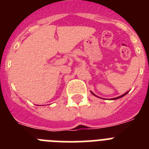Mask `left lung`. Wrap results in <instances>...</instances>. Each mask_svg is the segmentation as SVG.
Listing matches in <instances>:
<instances>
[{
  "mask_svg": "<svg viewBox=\"0 0 149 149\" xmlns=\"http://www.w3.org/2000/svg\"><path fill=\"white\" fill-rule=\"evenodd\" d=\"M128 92H129V91H128ZM128 92H127V93H125V94L122 95H121V96H119V97H117V98H111V100H116V99H118V98H122V97H123V96H125V95H126V94H127V93H128ZM92 94H93V95H95V96H97V95H95V94H94V93H92Z\"/></svg>",
  "mask_w": 149,
  "mask_h": 149,
  "instance_id": "8db88e82",
  "label": "left lung"
}]
</instances>
